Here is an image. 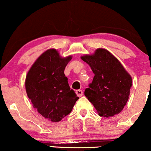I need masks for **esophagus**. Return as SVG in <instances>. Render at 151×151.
Segmentation results:
<instances>
[{"instance_id":"esophagus-1","label":"esophagus","mask_w":151,"mask_h":151,"mask_svg":"<svg viewBox=\"0 0 151 151\" xmlns=\"http://www.w3.org/2000/svg\"><path fill=\"white\" fill-rule=\"evenodd\" d=\"M76 93H77L78 97H81V96H83L82 90H77V91H76Z\"/></svg>"}]
</instances>
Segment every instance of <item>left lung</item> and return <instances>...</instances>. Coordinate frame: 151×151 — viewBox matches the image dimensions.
Segmentation results:
<instances>
[{
	"label": "left lung",
	"instance_id": "obj_1",
	"mask_svg": "<svg viewBox=\"0 0 151 151\" xmlns=\"http://www.w3.org/2000/svg\"><path fill=\"white\" fill-rule=\"evenodd\" d=\"M94 74L92 82L84 95L101 117H109L119 113L129 99L132 79L119 61L103 48L93 55L81 56Z\"/></svg>",
	"mask_w": 151,
	"mask_h": 151
}]
</instances>
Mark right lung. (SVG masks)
<instances>
[{
  "mask_svg": "<svg viewBox=\"0 0 151 151\" xmlns=\"http://www.w3.org/2000/svg\"><path fill=\"white\" fill-rule=\"evenodd\" d=\"M71 59V55L62 58L55 49H49L38 58L27 74L25 88L34 108L54 122L69 115L79 99L64 74Z\"/></svg>",
  "mask_w": 151,
  "mask_h": 151,
  "instance_id": "obj_1",
  "label": "right lung"
}]
</instances>
